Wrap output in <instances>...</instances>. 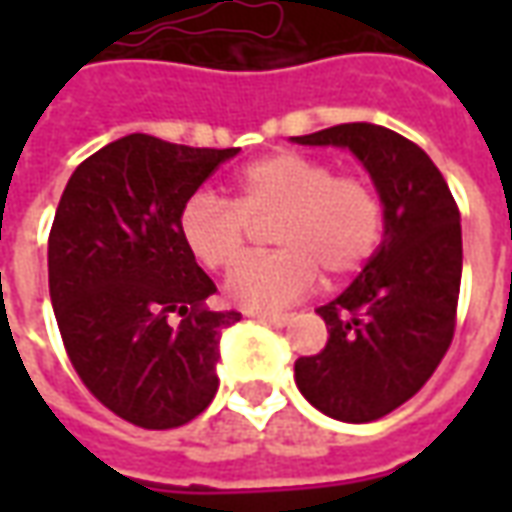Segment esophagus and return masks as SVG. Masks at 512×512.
Wrapping results in <instances>:
<instances>
[{
    "instance_id": "esophagus-1",
    "label": "esophagus",
    "mask_w": 512,
    "mask_h": 512,
    "mask_svg": "<svg viewBox=\"0 0 512 512\" xmlns=\"http://www.w3.org/2000/svg\"><path fill=\"white\" fill-rule=\"evenodd\" d=\"M255 318L263 323H271V326H285V323H290V315H268V312H257Z\"/></svg>"
}]
</instances>
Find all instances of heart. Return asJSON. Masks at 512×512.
<instances>
[{"mask_svg": "<svg viewBox=\"0 0 512 512\" xmlns=\"http://www.w3.org/2000/svg\"><path fill=\"white\" fill-rule=\"evenodd\" d=\"M274 222L271 255L246 257L227 277V299L274 312L307 296L321 271L348 279L376 255L384 202L362 172H334L329 161L296 150L257 158L233 180V200L197 191L180 208V238L208 271H227L249 246L252 224Z\"/></svg>", "mask_w": 512, "mask_h": 512, "instance_id": "1", "label": "heart"}]
</instances>
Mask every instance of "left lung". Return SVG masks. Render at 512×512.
I'll return each instance as SVG.
<instances>
[{
  "mask_svg": "<svg viewBox=\"0 0 512 512\" xmlns=\"http://www.w3.org/2000/svg\"><path fill=\"white\" fill-rule=\"evenodd\" d=\"M340 145L373 175L384 202V241L337 299L318 307L329 340L296 359L312 406L343 422H373L425 386L455 334L461 293V213L447 180L411 139L373 123L293 136Z\"/></svg>",
  "mask_w": 512,
  "mask_h": 512,
  "instance_id": "8db88e82",
  "label": "left lung"
}]
</instances>
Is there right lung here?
Listing matches in <instances>:
<instances>
[{
	"label": "right lung",
	"mask_w": 512,
	"mask_h": 512,
	"mask_svg": "<svg viewBox=\"0 0 512 512\" xmlns=\"http://www.w3.org/2000/svg\"><path fill=\"white\" fill-rule=\"evenodd\" d=\"M238 147L128 134L84 158L49 233V293L82 384L136 428L200 417L219 389V337L241 312L211 310L213 279L180 238V208Z\"/></svg>",
	"instance_id": "1"
}]
</instances>
